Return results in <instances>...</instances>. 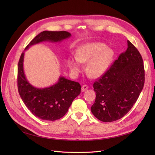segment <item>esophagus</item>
<instances>
[{
    "instance_id": "1",
    "label": "esophagus",
    "mask_w": 155,
    "mask_h": 155,
    "mask_svg": "<svg viewBox=\"0 0 155 155\" xmlns=\"http://www.w3.org/2000/svg\"><path fill=\"white\" fill-rule=\"evenodd\" d=\"M88 88V86L87 85H83L81 87V91H85Z\"/></svg>"
}]
</instances>
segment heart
Wrapping results in <instances>:
<instances>
[{
    "label": "heart",
    "mask_w": 155,
    "mask_h": 155,
    "mask_svg": "<svg viewBox=\"0 0 155 155\" xmlns=\"http://www.w3.org/2000/svg\"><path fill=\"white\" fill-rule=\"evenodd\" d=\"M114 57V51L101 42L85 44L77 49L76 56L70 55L67 64L70 70L78 74L81 70L80 63H87L86 72L89 76H101L109 67Z\"/></svg>",
    "instance_id": "obj_1"
}]
</instances>
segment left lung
<instances>
[{
    "label": "left lung",
    "instance_id": "left-lung-1",
    "mask_svg": "<svg viewBox=\"0 0 155 155\" xmlns=\"http://www.w3.org/2000/svg\"><path fill=\"white\" fill-rule=\"evenodd\" d=\"M144 83L142 57L127 41V49L94 83L96 94L92 114L104 122L123 118L137 101Z\"/></svg>",
    "mask_w": 155,
    "mask_h": 155
}]
</instances>
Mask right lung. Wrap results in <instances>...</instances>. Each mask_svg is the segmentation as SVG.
Instances as JSON below:
<instances>
[{"label": "right lung", "instance_id": "1", "mask_svg": "<svg viewBox=\"0 0 155 155\" xmlns=\"http://www.w3.org/2000/svg\"><path fill=\"white\" fill-rule=\"evenodd\" d=\"M70 35L66 31H43L30 41L25 50L42 41L59 42ZM23 60L24 52L21 54L17 69L18 91L24 104L33 114L41 120L55 121L62 118L73 100L80 94V84L61 77L57 83L50 87L42 89L34 87L25 76Z\"/></svg>", "mask_w": 155, "mask_h": 155}]
</instances>
